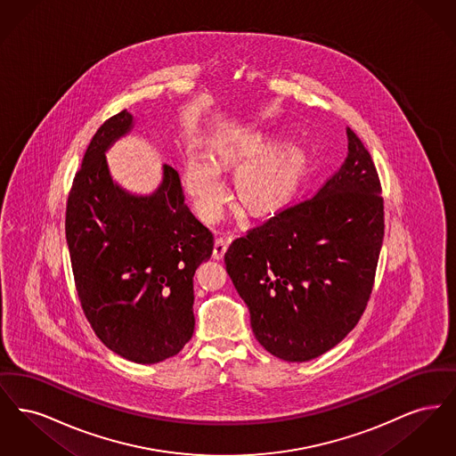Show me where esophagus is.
<instances>
[{
	"label": "esophagus",
	"instance_id": "esophagus-1",
	"mask_svg": "<svg viewBox=\"0 0 456 456\" xmlns=\"http://www.w3.org/2000/svg\"><path fill=\"white\" fill-rule=\"evenodd\" d=\"M227 246H229V239L218 238L214 242V258L216 260H222L225 251H227Z\"/></svg>",
	"mask_w": 456,
	"mask_h": 456
}]
</instances>
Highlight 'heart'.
Masks as SVG:
<instances>
[{"label":"heart","instance_id":"b5f03b06","mask_svg":"<svg viewBox=\"0 0 456 456\" xmlns=\"http://www.w3.org/2000/svg\"><path fill=\"white\" fill-rule=\"evenodd\" d=\"M210 159L191 153L186 164L184 186L196 210L205 220H216L229 198V186L220 173L222 164H239L236 190L240 203L251 212L282 207L296 190L303 169V151L263 133H239L216 140Z\"/></svg>","mask_w":456,"mask_h":456}]
</instances>
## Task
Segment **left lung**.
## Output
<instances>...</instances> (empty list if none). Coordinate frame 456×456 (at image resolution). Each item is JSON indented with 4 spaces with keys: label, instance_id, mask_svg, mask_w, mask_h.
<instances>
[{
    "label": "left lung",
    "instance_id": "1",
    "mask_svg": "<svg viewBox=\"0 0 456 456\" xmlns=\"http://www.w3.org/2000/svg\"><path fill=\"white\" fill-rule=\"evenodd\" d=\"M347 159L323 188L244 238L225 270L263 347L305 362L335 347L361 320L385 236L381 184L364 143L347 128Z\"/></svg>",
    "mask_w": 456,
    "mask_h": 456
}]
</instances>
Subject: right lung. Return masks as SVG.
Listing matches in <instances>:
<instances>
[{
    "label": "right lung",
    "instance_id": "right-lung-1",
    "mask_svg": "<svg viewBox=\"0 0 456 456\" xmlns=\"http://www.w3.org/2000/svg\"><path fill=\"white\" fill-rule=\"evenodd\" d=\"M133 123L121 110L94 134L68 196L66 242L95 335L131 362L155 364L193 337V275L212 256L214 236L191 214L171 166L151 195L112 179L106 152Z\"/></svg>",
    "mask_w": 456,
    "mask_h": 456
}]
</instances>
